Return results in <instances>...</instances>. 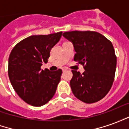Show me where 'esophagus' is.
<instances>
[{
  "label": "esophagus",
  "instance_id": "obj_1",
  "mask_svg": "<svg viewBox=\"0 0 129 129\" xmlns=\"http://www.w3.org/2000/svg\"><path fill=\"white\" fill-rule=\"evenodd\" d=\"M62 70H63V72H65V71H66V70H67V69H66V68H63V69H62Z\"/></svg>",
  "mask_w": 129,
  "mask_h": 129
}]
</instances>
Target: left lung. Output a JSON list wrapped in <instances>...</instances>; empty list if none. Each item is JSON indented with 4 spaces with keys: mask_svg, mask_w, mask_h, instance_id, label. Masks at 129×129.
Wrapping results in <instances>:
<instances>
[{
    "mask_svg": "<svg viewBox=\"0 0 129 129\" xmlns=\"http://www.w3.org/2000/svg\"><path fill=\"white\" fill-rule=\"evenodd\" d=\"M63 36L73 42L74 60L85 69L82 74L72 70L70 84L73 94L83 102H97L107 95L113 83L117 65L113 45L94 31L66 32Z\"/></svg>",
    "mask_w": 129,
    "mask_h": 129,
    "instance_id": "obj_1",
    "label": "left lung"
}]
</instances>
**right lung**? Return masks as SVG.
Instances as JSON below:
<instances>
[{
    "label": "right lung",
    "mask_w": 129,
    "mask_h": 129,
    "mask_svg": "<svg viewBox=\"0 0 129 129\" xmlns=\"http://www.w3.org/2000/svg\"><path fill=\"white\" fill-rule=\"evenodd\" d=\"M62 32L33 35L21 41L9 56L8 75L14 89L24 102L34 106L45 105L53 97L61 80V69L52 72L41 68L47 63L52 48Z\"/></svg>",
    "instance_id": "1"
}]
</instances>
